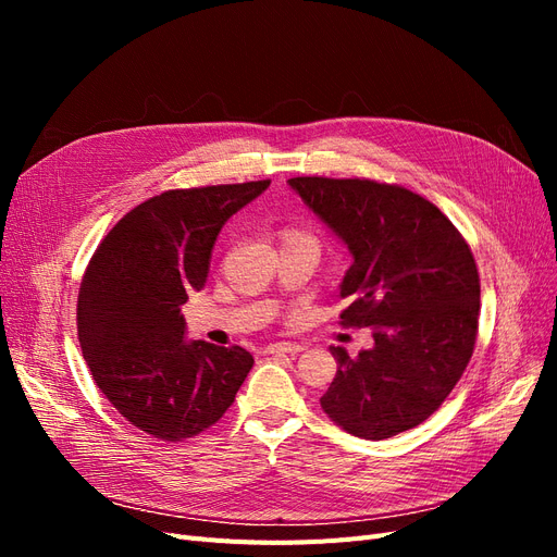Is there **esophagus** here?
I'll use <instances>...</instances> for the list:
<instances>
[{"instance_id":"esophagus-1","label":"esophagus","mask_w":557,"mask_h":557,"mask_svg":"<svg viewBox=\"0 0 557 557\" xmlns=\"http://www.w3.org/2000/svg\"><path fill=\"white\" fill-rule=\"evenodd\" d=\"M305 350L301 344H290V342H276V344H269L267 352H290V356H297V352Z\"/></svg>"}]
</instances>
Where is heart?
Returning <instances> with one entry per match:
<instances>
[{
	"label": "heart",
	"mask_w": 557,
	"mask_h": 557,
	"mask_svg": "<svg viewBox=\"0 0 557 557\" xmlns=\"http://www.w3.org/2000/svg\"><path fill=\"white\" fill-rule=\"evenodd\" d=\"M285 239H288V242H305V244H311V246H315V248H318V242H315V237H313V234H309V232L290 230L288 234H285Z\"/></svg>",
	"instance_id": "1"
}]
</instances>
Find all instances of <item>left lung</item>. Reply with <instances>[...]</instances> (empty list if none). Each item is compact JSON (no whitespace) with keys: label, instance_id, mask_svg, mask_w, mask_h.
Segmentation results:
<instances>
[{"label":"left lung","instance_id":"obj_1","mask_svg":"<svg viewBox=\"0 0 557 557\" xmlns=\"http://www.w3.org/2000/svg\"><path fill=\"white\" fill-rule=\"evenodd\" d=\"M339 237L352 264L339 285L342 323L372 327L350 358L332 346L336 376L320 407L346 432L387 440L428 420L474 352L481 283L462 234L432 201L369 178H288Z\"/></svg>","mask_w":557,"mask_h":557}]
</instances>
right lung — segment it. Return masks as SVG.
Returning <instances> with one entry per match:
<instances>
[{
	"label": "right lung",
	"instance_id": "obj_1",
	"mask_svg": "<svg viewBox=\"0 0 557 557\" xmlns=\"http://www.w3.org/2000/svg\"><path fill=\"white\" fill-rule=\"evenodd\" d=\"M267 188L250 181L150 197L113 225L83 274V358L117 413L156 440L218 423L250 372L246 348L185 339L181 307L205 288L223 225Z\"/></svg>",
	"mask_w": 557,
	"mask_h": 557
}]
</instances>
